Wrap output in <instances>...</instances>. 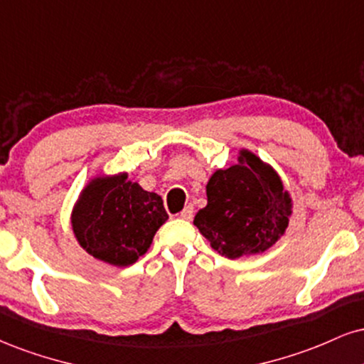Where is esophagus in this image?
Returning <instances> with one entry per match:
<instances>
[{
    "instance_id": "1",
    "label": "esophagus",
    "mask_w": 364,
    "mask_h": 364,
    "mask_svg": "<svg viewBox=\"0 0 364 364\" xmlns=\"http://www.w3.org/2000/svg\"><path fill=\"white\" fill-rule=\"evenodd\" d=\"M179 218H183V220H191V218H193V205H186L185 210L179 213Z\"/></svg>"
}]
</instances>
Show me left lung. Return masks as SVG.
<instances>
[{
  "instance_id": "8db88e82",
  "label": "left lung",
  "mask_w": 364,
  "mask_h": 364,
  "mask_svg": "<svg viewBox=\"0 0 364 364\" xmlns=\"http://www.w3.org/2000/svg\"><path fill=\"white\" fill-rule=\"evenodd\" d=\"M207 200L193 224L229 259L273 247L293 213L291 195L277 169L249 149H239L237 163L210 176Z\"/></svg>"
}]
</instances>
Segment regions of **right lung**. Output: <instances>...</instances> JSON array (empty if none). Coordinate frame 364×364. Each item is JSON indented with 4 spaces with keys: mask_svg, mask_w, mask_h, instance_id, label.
<instances>
[{
    "mask_svg": "<svg viewBox=\"0 0 364 364\" xmlns=\"http://www.w3.org/2000/svg\"><path fill=\"white\" fill-rule=\"evenodd\" d=\"M166 220L163 198L130 181L127 173L96 174L71 212L77 244L95 259L118 268L144 256Z\"/></svg>",
    "mask_w": 364,
    "mask_h": 364,
    "instance_id": "obj_1",
    "label": "right lung"
}]
</instances>
